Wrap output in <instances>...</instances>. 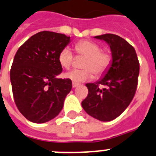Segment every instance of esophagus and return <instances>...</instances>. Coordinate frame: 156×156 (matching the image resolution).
<instances>
[{
	"mask_svg": "<svg viewBox=\"0 0 156 156\" xmlns=\"http://www.w3.org/2000/svg\"><path fill=\"white\" fill-rule=\"evenodd\" d=\"M79 84L77 83H73V84H72V86H73V87H78Z\"/></svg>",
	"mask_w": 156,
	"mask_h": 156,
	"instance_id": "1",
	"label": "esophagus"
}]
</instances>
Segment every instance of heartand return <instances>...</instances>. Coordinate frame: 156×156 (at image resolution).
<instances>
[{
	"label": "heart",
	"instance_id": "obj_1",
	"mask_svg": "<svg viewBox=\"0 0 156 156\" xmlns=\"http://www.w3.org/2000/svg\"><path fill=\"white\" fill-rule=\"evenodd\" d=\"M78 55L86 56L83 63V69H73L65 74V77L73 83H81L90 80L96 75H101L109 68L112 61V55L109 51L101 50V46L95 41L89 40L79 41L74 46ZM73 55L71 50L65 47L60 51L58 55L59 65L65 69H69L73 62Z\"/></svg>",
	"mask_w": 156,
	"mask_h": 156
}]
</instances>
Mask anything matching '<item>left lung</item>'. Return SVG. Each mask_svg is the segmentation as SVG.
I'll return each instance as SVG.
<instances>
[{"instance_id":"1","label":"left lung","mask_w":156,"mask_h":156,"mask_svg":"<svg viewBox=\"0 0 156 156\" xmlns=\"http://www.w3.org/2000/svg\"><path fill=\"white\" fill-rule=\"evenodd\" d=\"M95 38L110 45L112 64L104 78L97 83H87L88 94L82 106L91 117L107 122L119 116L133 99L140 66L133 46L119 36L106 33ZM101 85L104 89L99 87Z\"/></svg>"}]
</instances>
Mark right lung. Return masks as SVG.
<instances>
[{
	"instance_id": "add662e5",
	"label": "right lung",
	"mask_w": 156,
	"mask_h": 156,
	"mask_svg": "<svg viewBox=\"0 0 156 156\" xmlns=\"http://www.w3.org/2000/svg\"><path fill=\"white\" fill-rule=\"evenodd\" d=\"M70 41L62 33L42 31L32 36L16 52L10 69L15 105L28 120L48 122L59 115L72 81L57 78L62 72L58 55Z\"/></svg>"
}]
</instances>
